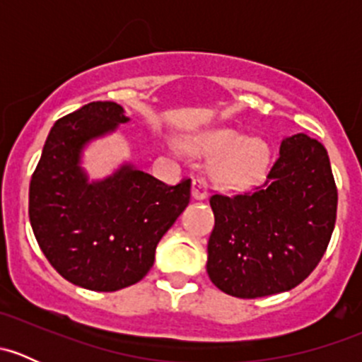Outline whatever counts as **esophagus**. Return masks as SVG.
I'll return each mask as SVG.
<instances>
[{"label": "esophagus", "mask_w": 362, "mask_h": 362, "mask_svg": "<svg viewBox=\"0 0 362 362\" xmlns=\"http://www.w3.org/2000/svg\"><path fill=\"white\" fill-rule=\"evenodd\" d=\"M208 194V185L203 178H194L192 180V198L194 199H204Z\"/></svg>", "instance_id": "34e87169"}]
</instances>
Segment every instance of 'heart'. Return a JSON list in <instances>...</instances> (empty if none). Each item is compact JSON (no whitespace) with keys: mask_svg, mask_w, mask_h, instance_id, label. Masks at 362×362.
<instances>
[{"mask_svg":"<svg viewBox=\"0 0 362 362\" xmlns=\"http://www.w3.org/2000/svg\"><path fill=\"white\" fill-rule=\"evenodd\" d=\"M196 152L211 163L215 184L229 189H245L264 178L272 163V148L261 138H250L242 131L222 127L204 134L194 145Z\"/></svg>","mask_w":362,"mask_h":362,"instance_id":"1","label":"heart"}]
</instances>
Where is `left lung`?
Instances as JSON below:
<instances>
[{
    "label": "left lung",
    "mask_w": 362,
    "mask_h": 362,
    "mask_svg": "<svg viewBox=\"0 0 362 362\" xmlns=\"http://www.w3.org/2000/svg\"><path fill=\"white\" fill-rule=\"evenodd\" d=\"M337 204L324 145L303 133L286 138L261 187L210 198L208 276L222 293L243 299L294 289L329 245Z\"/></svg>",
    "instance_id": "obj_1"
}]
</instances>
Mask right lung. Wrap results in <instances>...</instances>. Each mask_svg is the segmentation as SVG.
<instances>
[{
  "label": "right lung",
  "mask_w": 362,
  "mask_h": 362,
  "mask_svg": "<svg viewBox=\"0 0 362 362\" xmlns=\"http://www.w3.org/2000/svg\"><path fill=\"white\" fill-rule=\"evenodd\" d=\"M127 120L113 101H94L59 119L29 184V221L40 249L63 279L100 293L147 275L159 240L191 199V178L166 185L131 163L89 182L80 166L83 147Z\"/></svg>",
  "instance_id": "right-lung-1"
}]
</instances>
